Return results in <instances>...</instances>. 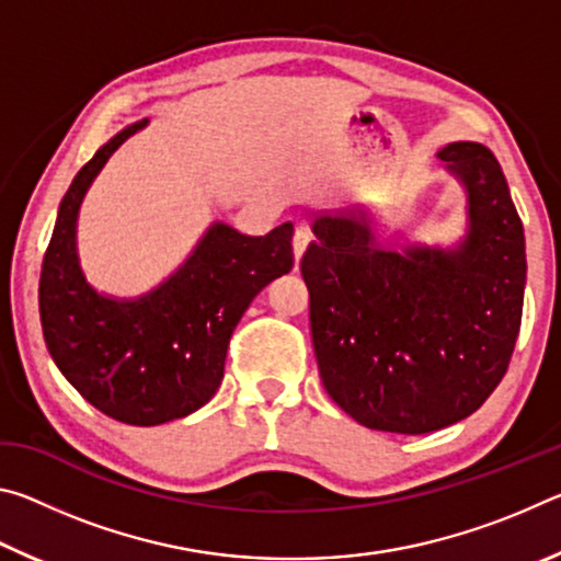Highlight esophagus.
Wrapping results in <instances>:
<instances>
[{"label":"esophagus","mask_w":561,"mask_h":561,"mask_svg":"<svg viewBox=\"0 0 561 561\" xmlns=\"http://www.w3.org/2000/svg\"><path fill=\"white\" fill-rule=\"evenodd\" d=\"M309 242H311V234H309V230L307 227H297V230H294V237H291V247H294V257L297 260H301V254L307 252V247H309Z\"/></svg>","instance_id":"esophagus-1"}]
</instances>
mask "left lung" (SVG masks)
Returning a JSON list of instances; mask_svg holds the SVG:
<instances>
[{
	"label": "left lung",
	"mask_w": 561,
	"mask_h": 561,
	"mask_svg": "<svg viewBox=\"0 0 561 561\" xmlns=\"http://www.w3.org/2000/svg\"><path fill=\"white\" fill-rule=\"evenodd\" d=\"M470 197L458 250L383 252L354 210L317 213L301 257L327 393L374 431L421 435L468 417L507 374L522 324L525 230L480 144L438 153Z\"/></svg>",
	"instance_id": "left-lung-1"
}]
</instances>
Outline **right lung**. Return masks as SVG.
<instances>
[{
	"mask_svg": "<svg viewBox=\"0 0 561 561\" xmlns=\"http://www.w3.org/2000/svg\"><path fill=\"white\" fill-rule=\"evenodd\" d=\"M144 126L133 123L111 138L66 190L42 262L39 317L66 381L113 421L146 428L195 413L215 396L237 321L291 270L294 227L247 237L215 225L185 267L148 297H99L76 260V213L106 160Z\"/></svg>",
	"mask_w": 561,
	"mask_h": 561,
	"instance_id": "add662e5",
	"label": "right lung"
}]
</instances>
